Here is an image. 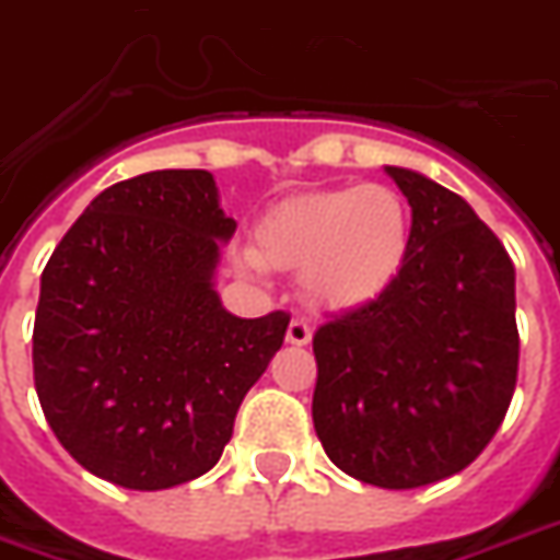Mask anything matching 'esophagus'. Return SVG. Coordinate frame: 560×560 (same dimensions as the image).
Wrapping results in <instances>:
<instances>
[{"label":"esophagus","instance_id":"34e87169","mask_svg":"<svg viewBox=\"0 0 560 560\" xmlns=\"http://www.w3.org/2000/svg\"><path fill=\"white\" fill-rule=\"evenodd\" d=\"M310 337H313V330L304 319H292L289 322V328H285V342H292V346H307Z\"/></svg>","mask_w":560,"mask_h":560}]
</instances>
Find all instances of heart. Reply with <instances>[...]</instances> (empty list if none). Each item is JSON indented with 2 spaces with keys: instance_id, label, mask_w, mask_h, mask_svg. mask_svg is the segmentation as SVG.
<instances>
[{
  "instance_id": "obj_1",
  "label": "heart",
  "mask_w": 560,
  "mask_h": 560,
  "mask_svg": "<svg viewBox=\"0 0 560 560\" xmlns=\"http://www.w3.org/2000/svg\"><path fill=\"white\" fill-rule=\"evenodd\" d=\"M411 244V208L387 185H349L289 196L253 232L244 271H301L307 298L330 313L373 304L394 285Z\"/></svg>"
}]
</instances>
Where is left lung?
Here are the masks:
<instances>
[{
	"label": "left lung",
	"mask_w": 560,
	"mask_h": 560,
	"mask_svg": "<svg viewBox=\"0 0 560 560\" xmlns=\"http://www.w3.org/2000/svg\"><path fill=\"white\" fill-rule=\"evenodd\" d=\"M411 206V244L385 295L325 322L313 427L330 463L382 489L463 471L508 415L520 370L516 271L475 208L385 166Z\"/></svg>",
	"instance_id": "left-lung-1"
}]
</instances>
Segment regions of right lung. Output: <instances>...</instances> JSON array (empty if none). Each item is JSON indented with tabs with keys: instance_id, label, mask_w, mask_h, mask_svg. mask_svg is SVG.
I'll list each match as a JSON object with an SVG mask.
<instances>
[{
	"instance_id": "right-lung-1",
	"label": "right lung",
	"mask_w": 560,
	"mask_h": 560,
	"mask_svg": "<svg viewBox=\"0 0 560 560\" xmlns=\"http://www.w3.org/2000/svg\"><path fill=\"white\" fill-rule=\"evenodd\" d=\"M235 220L206 170L97 194L40 275L32 364L44 418L85 471L170 489L214 468L283 346L289 313L241 319L214 271Z\"/></svg>"
}]
</instances>
